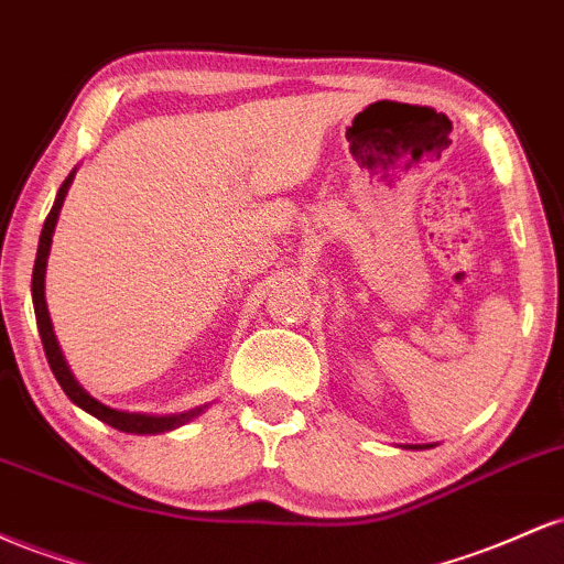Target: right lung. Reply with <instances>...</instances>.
I'll use <instances>...</instances> for the list:
<instances>
[{"instance_id": "add662e5", "label": "right lung", "mask_w": 564, "mask_h": 564, "mask_svg": "<svg viewBox=\"0 0 564 564\" xmlns=\"http://www.w3.org/2000/svg\"><path fill=\"white\" fill-rule=\"evenodd\" d=\"M70 177H74V174H68L66 183L61 185V191H57V198H55L53 209H50L47 219H44L42 236H39L34 275H31V294H34L36 326H39V336H42V345H44V355H47V364H50V368H53L57 384L63 387V392H66L76 405L84 408V411L93 413L95 419H100V422L111 424L113 430L132 432V435H156V432L174 430V426L191 422L193 416H198L200 408H196V411H187V413H177V416H145V413H127V411H116V408L102 405L100 400H95L93 394L84 390L79 381L74 379V373H70L66 358H63L61 347H57V339H55V332H53V321H50L47 302H44V270H47L50 243H53L55 223H57V215H61L63 198H66V193H68Z\"/></svg>"}]
</instances>
